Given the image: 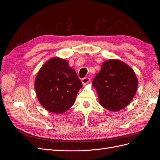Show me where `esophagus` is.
<instances>
[{
	"label": "esophagus",
	"instance_id": "1",
	"mask_svg": "<svg viewBox=\"0 0 160 160\" xmlns=\"http://www.w3.org/2000/svg\"><path fill=\"white\" fill-rule=\"evenodd\" d=\"M90 81V78L89 77H84L82 79V82L83 84H86Z\"/></svg>",
	"mask_w": 160,
	"mask_h": 160
}]
</instances>
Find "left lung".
<instances>
[{
	"label": "left lung",
	"mask_w": 160,
	"mask_h": 160,
	"mask_svg": "<svg viewBox=\"0 0 160 160\" xmlns=\"http://www.w3.org/2000/svg\"><path fill=\"white\" fill-rule=\"evenodd\" d=\"M92 84L102 106L111 111H118L131 102L138 82L130 67L115 59L104 61Z\"/></svg>",
	"instance_id": "obj_1"
}]
</instances>
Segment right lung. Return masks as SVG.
Masks as SVG:
<instances>
[{
	"label": "right lung",
	"mask_w": 160,
	"mask_h": 160,
	"mask_svg": "<svg viewBox=\"0 0 160 160\" xmlns=\"http://www.w3.org/2000/svg\"><path fill=\"white\" fill-rule=\"evenodd\" d=\"M82 84L68 61L52 58L40 68L35 80V90L47 111L62 113L73 106Z\"/></svg>",
	"instance_id": "1"
}]
</instances>
